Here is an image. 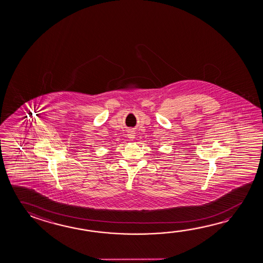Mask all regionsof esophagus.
Masks as SVG:
<instances>
[{"mask_svg":"<svg viewBox=\"0 0 263 263\" xmlns=\"http://www.w3.org/2000/svg\"><path fill=\"white\" fill-rule=\"evenodd\" d=\"M135 132L134 131H129L128 132V134H127V137H128V138H130L131 140H133L134 138H135V137H136V135H135Z\"/></svg>","mask_w":263,"mask_h":263,"instance_id":"esophagus-1","label":"esophagus"}]
</instances>
